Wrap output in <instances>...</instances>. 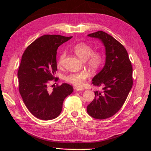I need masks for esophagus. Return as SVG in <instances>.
I'll list each match as a JSON object with an SVG mask.
<instances>
[{"mask_svg":"<svg viewBox=\"0 0 151 151\" xmlns=\"http://www.w3.org/2000/svg\"><path fill=\"white\" fill-rule=\"evenodd\" d=\"M74 89L76 91H84V89L83 88H80V87H76Z\"/></svg>","mask_w":151,"mask_h":151,"instance_id":"obj_1","label":"esophagus"}]
</instances>
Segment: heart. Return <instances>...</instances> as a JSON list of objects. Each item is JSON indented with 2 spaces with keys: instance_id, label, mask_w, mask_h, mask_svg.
<instances>
[{
  "instance_id": "1",
  "label": "heart",
  "mask_w": 151,
  "mask_h": 151,
  "mask_svg": "<svg viewBox=\"0 0 151 151\" xmlns=\"http://www.w3.org/2000/svg\"><path fill=\"white\" fill-rule=\"evenodd\" d=\"M76 54L81 59L86 60L88 65L93 69H97L102 65L104 62V56L99 51H93L91 45L81 42L77 43L73 47ZM66 56L65 52H62L57 59V66L60 67L63 64V61ZM89 73L86 70L72 72L66 76L64 79L68 83L76 86H81L89 77Z\"/></svg>"
}]
</instances>
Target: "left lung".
I'll return each mask as SVG.
<instances>
[{
	"label": "left lung",
	"instance_id": "8db88e82",
	"mask_svg": "<svg viewBox=\"0 0 151 151\" xmlns=\"http://www.w3.org/2000/svg\"><path fill=\"white\" fill-rule=\"evenodd\" d=\"M102 41L106 49V62L93 79L92 84L101 87L87 107L96 119H106L116 114L124 104L133 85L132 66L125 48L113 36L102 31L88 35Z\"/></svg>",
	"mask_w": 151,
	"mask_h": 151
}]
</instances>
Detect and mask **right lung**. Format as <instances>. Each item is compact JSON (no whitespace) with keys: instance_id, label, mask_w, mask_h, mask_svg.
<instances>
[{"instance_id":"add662e5","label":"right lung","mask_w":151,"mask_h":151,"mask_svg":"<svg viewBox=\"0 0 151 151\" xmlns=\"http://www.w3.org/2000/svg\"><path fill=\"white\" fill-rule=\"evenodd\" d=\"M72 36L45 35L35 40L22 54L17 77L19 91L26 106L39 119L50 120L60 115L63 100L74 88L66 83L55 86L48 91L51 81L57 70V50Z\"/></svg>"}]
</instances>
